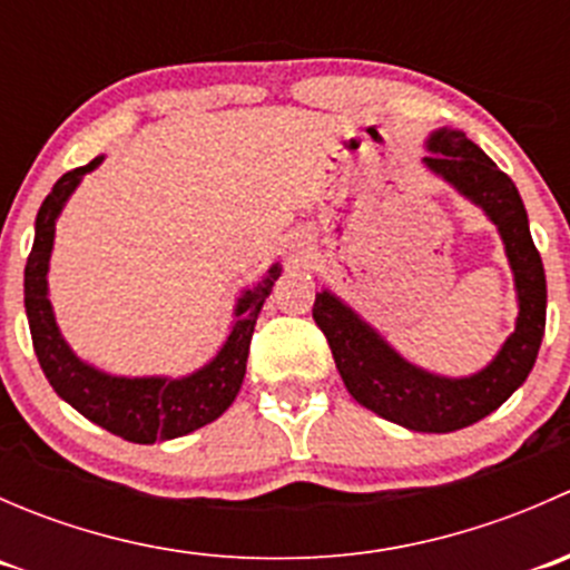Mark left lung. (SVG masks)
Instances as JSON below:
<instances>
[{"label":"left lung","instance_id":"left-lung-1","mask_svg":"<svg viewBox=\"0 0 570 570\" xmlns=\"http://www.w3.org/2000/svg\"><path fill=\"white\" fill-rule=\"evenodd\" d=\"M428 151L430 157L422 159L428 170L480 206L504 243L519 317L502 350L474 375L444 377L402 358L333 292H317L312 314L355 402L416 433H452L497 411L532 372L546 331V273L532 243L524 200L510 176L458 129H435L428 137Z\"/></svg>","mask_w":570,"mask_h":570}]
</instances>
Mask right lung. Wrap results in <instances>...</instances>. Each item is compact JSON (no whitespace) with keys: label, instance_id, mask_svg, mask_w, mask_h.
Here are the masks:
<instances>
[{"label":"right lung","instance_id":"obj_1","mask_svg":"<svg viewBox=\"0 0 570 570\" xmlns=\"http://www.w3.org/2000/svg\"><path fill=\"white\" fill-rule=\"evenodd\" d=\"M105 157L68 170L57 178L51 193L40 204L36 217V243L24 267V308L30 320L32 347L46 381L57 394L77 407L85 419L120 435L131 444H154L187 435L204 424L215 422L228 411L237 396L248 364V350L258 312L281 275V264H273L258 284L245 289L234 306V325L220 353L187 377H118L85 364L73 355L57 327L49 301V258L55 248V226L62 206L79 187L85 174L96 170Z\"/></svg>","mask_w":570,"mask_h":570}]
</instances>
